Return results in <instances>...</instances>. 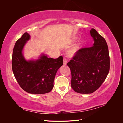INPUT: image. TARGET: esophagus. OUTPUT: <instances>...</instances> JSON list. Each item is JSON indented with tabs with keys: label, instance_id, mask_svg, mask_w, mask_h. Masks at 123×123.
<instances>
[{
	"label": "esophagus",
	"instance_id": "obj_1",
	"mask_svg": "<svg viewBox=\"0 0 123 123\" xmlns=\"http://www.w3.org/2000/svg\"><path fill=\"white\" fill-rule=\"evenodd\" d=\"M67 61L66 58H64V65H66L67 64Z\"/></svg>",
	"mask_w": 123,
	"mask_h": 123
}]
</instances>
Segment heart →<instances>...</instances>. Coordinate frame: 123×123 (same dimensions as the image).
<instances>
[{
    "label": "heart",
    "instance_id": "heart-1",
    "mask_svg": "<svg viewBox=\"0 0 123 123\" xmlns=\"http://www.w3.org/2000/svg\"><path fill=\"white\" fill-rule=\"evenodd\" d=\"M76 39V37H74L73 38V40H74ZM84 43V41L83 40H81L79 43L75 44V45L73 47H72L71 49H70L67 52V55L68 56L70 57H72L74 56H75L76 54V53L78 52V51L81 49V48L83 45Z\"/></svg>",
    "mask_w": 123,
    "mask_h": 123
}]
</instances>
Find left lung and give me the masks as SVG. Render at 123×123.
Listing matches in <instances>:
<instances>
[{
    "label": "left lung",
    "instance_id": "obj_1",
    "mask_svg": "<svg viewBox=\"0 0 123 123\" xmlns=\"http://www.w3.org/2000/svg\"><path fill=\"white\" fill-rule=\"evenodd\" d=\"M90 32L93 45L80 49L67 64L71 72V87L81 94L92 93L98 89L110 69L109 50L105 39L94 29Z\"/></svg>",
    "mask_w": 123,
    "mask_h": 123
}]
</instances>
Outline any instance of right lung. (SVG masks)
<instances>
[{
	"mask_svg": "<svg viewBox=\"0 0 123 123\" xmlns=\"http://www.w3.org/2000/svg\"><path fill=\"white\" fill-rule=\"evenodd\" d=\"M31 38L25 32L15 44L12 59V70L21 88L29 93L44 94L53 88L55 76L63 65L62 56L53 59L42 53L37 59L27 60L24 57V48Z\"/></svg>",
	"mask_w": 123,
	"mask_h": 123,
	"instance_id": "obj_1",
	"label": "right lung"
}]
</instances>
